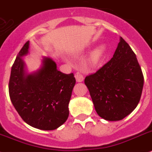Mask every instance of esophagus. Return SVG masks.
Returning a JSON list of instances; mask_svg holds the SVG:
<instances>
[{
    "label": "esophagus",
    "mask_w": 152,
    "mask_h": 152,
    "mask_svg": "<svg viewBox=\"0 0 152 152\" xmlns=\"http://www.w3.org/2000/svg\"><path fill=\"white\" fill-rule=\"evenodd\" d=\"M75 78H76V81L77 82H82L84 81V76L80 72H77V73L75 74Z\"/></svg>",
    "instance_id": "obj_1"
}]
</instances>
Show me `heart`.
I'll list each match as a JSON object with an SVG mask.
<instances>
[{"label": "heart", "instance_id": "heart-1", "mask_svg": "<svg viewBox=\"0 0 152 152\" xmlns=\"http://www.w3.org/2000/svg\"><path fill=\"white\" fill-rule=\"evenodd\" d=\"M106 51V46L105 45H100L98 48H96L94 50L92 53L91 55V61L94 64H98L100 61L102 60L103 58L104 54Z\"/></svg>", "mask_w": 152, "mask_h": 152}]
</instances>
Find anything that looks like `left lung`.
<instances>
[{
  "instance_id": "left-lung-1",
  "label": "left lung",
  "mask_w": 152,
  "mask_h": 152,
  "mask_svg": "<svg viewBox=\"0 0 152 152\" xmlns=\"http://www.w3.org/2000/svg\"><path fill=\"white\" fill-rule=\"evenodd\" d=\"M96 112L107 121H120L137 107L144 85V76L135 54L122 37L109 61L87 76Z\"/></svg>"
}]
</instances>
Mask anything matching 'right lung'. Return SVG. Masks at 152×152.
Wrapping results in <instances>:
<instances>
[{
    "label": "right lung",
    "mask_w": 152,
    "mask_h": 152,
    "mask_svg": "<svg viewBox=\"0 0 152 152\" xmlns=\"http://www.w3.org/2000/svg\"><path fill=\"white\" fill-rule=\"evenodd\" d=\"M29 41L18 53L11 67L9 95L21 118L41 130H54L67 121L76 80L64 74L50 58L44 57L40 69L28 74L22 58L28 54Z\"/></svg>",
    "instance_id": "right-lung-1"
}]
</instances>
